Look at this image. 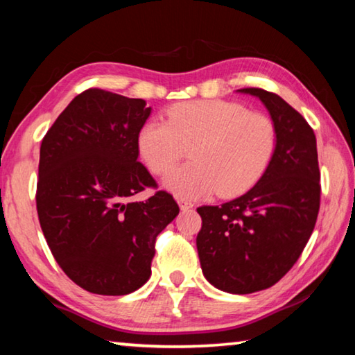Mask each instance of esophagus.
<instances>
[{
    "label": "esophagus",
    "instance_id": "1",
    "mask_svg": "<svg viewBox=\"0 0 355 355\" xmlns=\"http://www.w3.org/2000/svg\"><path fill=\"white\" fill-rule=\"evenodd\" d=\"M178 202V207L183 209V211H186V209H189V208H192L194 205H192V202H189V200H186V199H178L177 200Z\"/></svg>",
    "mask_w": 355,
    "mask_h": 355
}]
</instances>
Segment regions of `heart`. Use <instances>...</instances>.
<instances>
[{"label": "heart", "instance_id": "1", "mask_svg": "<svg viewBox=\"0 0 355 355\" xmlns=\"http://www.w3.org/2000/svg\"><path fill=\"white\" fill-rule=\"evenodd\" d=\"M277 130L271 119L235 101H186L167 122L150 120L139 133L148 169L164 175L190 148L192 162L172 171L166 186L183 197H233L250 189L271 164Z\"/></svg>", "mask_w": 355, "mask_h": 355}]
</instances>
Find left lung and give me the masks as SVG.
Segmentation results:
<instances>
[{"mask_svg":"<svg viewBox=\"0 0 355 355\" xmlns=\"http://www.w3.org/2000/svg\"><path fill=\"white\" fill-rule=\"evenodd\" d=\"M239 92L255 95L268 107L277 146L250 191L224 205L197 208V252L209 284L249 294L277 284L299 260L320 213L321 173L307 120L277 94L258 87Z\"/></svg>","mask_w":355,"mask_h":355,"instance_id":"1","label":"left lung"}]
</instances>
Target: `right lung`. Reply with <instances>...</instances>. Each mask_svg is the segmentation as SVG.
<instances>
[{
  "label": "right lung",
  "mask_w": 355,
  "mask_h": 355,
  "mask_svg": "<svg viewBox=\"0 0 355 355\" xmlns=\"http://www.w3.org/2000/svg\"><path fill=\"white\" fill-rule=\"evenodd\" d=\"M146 105L87 89L40 144L35 205L42 232L59 268L89 293L123 296L146 284L156 236L180 211L137 161ZM147 187L155 189L148 200H130Z\"/></svg>",
  "instance_id": "obj_1"
}]
</instances>
